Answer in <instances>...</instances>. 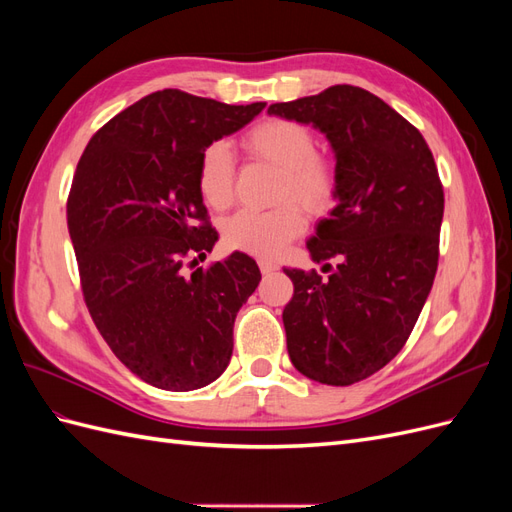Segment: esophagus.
I'll return each mask as SVG.
<instances>
[{
    "instance_id": "esophagus-1",
    "label": "esophagus",
    "mask_w": 512,
    "mask_h": 512,
    "mask_svg": "<svg viewBox=\"0 0 512 512\" xmlns=\"http://www.w3.org/2000/svg\"><path fill=\"white\" fill-rule=\"evenodd\" d=\"M258 267H260V271L265 273V275H269V273H273V271H277V265L273 260H267V258H260L258 260Z\"/></svg>"
}]
</instances>
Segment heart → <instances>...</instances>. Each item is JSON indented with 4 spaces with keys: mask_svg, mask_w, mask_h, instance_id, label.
<instances>
[{
    "mask_svg": "<svg viewBox=\"0 0 512 512\" xmlns=\"http://www.w3.org/2000/svg\"><path fill=\"white\" fill-rule=\"evenodd\" d=\"M243 145L256 158L282 170L280 200L294 198L312 213L329 207L335 194V175L327 162L314 156V136L307 128L294 121L271 119L247 132ZM198 188L211 207L224 209L230 205L235 160L224 143L209 145L200 156ZM303 228L305 220L294 205H282L273 211L241 209L224 224V241L232 250L275 258L301 235Z\"/></svg>",
    "mask_w": 512,
    "mask_h": 512,
    "instance_id": "1",
    "label": "heart"
}]
</instances>
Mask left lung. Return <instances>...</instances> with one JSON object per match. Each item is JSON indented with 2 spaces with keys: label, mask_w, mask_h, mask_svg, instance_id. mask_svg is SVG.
Returning a JSON list of instances; mask_svg holds the SVG:
<instances>
[{
  "label": "left lung",
  "mask_w": 512,
  "mask_h": 512,
  "mask_svg": "<svg viewBox=\"0 0 512 512\" xmlns=\"http://www.w3.org/2000/svg\"><path fill=\"white\" fill-rule=\"evenodd\" d=\"M267 113L312 126L335 156V207L307 239L327 275L284 269L294 294L282 320L292 365L348 386L404 348L429 297L444 215L438 168L421 132L361 87L335 85Z\"/></svg>",
  "instance_id": "obj_1"
}]
</instances>
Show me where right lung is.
<instances>
[{"mask_svg":"<svg viewBox=\"0 0 512 512\" xmlns=\"http://www.w3.org/2000/svg\"><path fill=\"white\" fill-rule=\"evenodd\" d=\"M265 106L156 91L91 136L76 166L68 230L87 309L117 359L156 389H203L230 363L237 312L260 282L256 260L232 252L190 275L183 262L218 241L200 156Z\"/></svg>","mask_w":512,"mask_h":512,"instance_id":"1","label":"right lung"}]
</instances>
